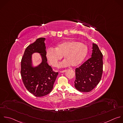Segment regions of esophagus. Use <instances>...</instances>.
<instances>
[{
	"label": "esophagus",
	"instance_id": "esophagus-1",
	"mask_svg": "<svg viewBox=\"0 0 123 123\" xmlns=\"http://www.w3.org/2000/svg\"><path fill=\"white\" fill-rule=\"evenodd\" d=\"M67 70H62V71H60V73H64V72H65Z\"/></svg>",
	"mask_w": 123,
	"mask_h": 123
}]
</instances>
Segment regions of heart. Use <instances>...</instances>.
Wrapping results in <instances>:
<instances>
[{"label": "heart", "instance_id": "1", "mask_svg": "<svg viewBox=\"0 0 123 123\" xmlns=\"http://www.w3.org/2000/svg\"><path fill=\"white\" fill-rule=\"evenodd\" d=\"M88 53L87 46L77 41L68 40L57 44L55 49L50 48L46 52V57L51 65L56 67L64 55L65 59L60 67H77L83 62Z\"/></svg>", "mask_w": 123, "mask_h": 123}]
</instances>
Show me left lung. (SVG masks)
I'll use <instances>...</instances> for the list:
<instances>
[{"mask_svg": "<svg viewBox=\"0 0 123 123\" xmlns=\"http://www.w3.org/2000/svg\"><path fill=\"white\" fill-rule=\"evenodd\" d=\"M91 57L75 69L74 86L81 92H89L99 83L103 72V55L98 46L92 43Z\"/></svg>", "mask_w": 123, "mask_h": 123, "instance_id": "obj_1", "label": "left lung"}]
</instances>
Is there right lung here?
<instances>
[{"label":"right lung","mask_w":123,"mask_h":123,"mask_svg":"<svg viewBox=\"0 0 123 123\" xmlns=\"http://www.w3.org/2000/svg\"><path fill=\"white\" fill-rule=\"evenodd\" d=\"M45 37H40L28 46L21 60V74L23 83L27 90L36 97L47 95L53 88L54 84L58 74L53 71L47 63L46 57ZM39 53L42 61L34 65L32 55Z\"/></svg>","instance_id":"obj_1"}]
</instances>
